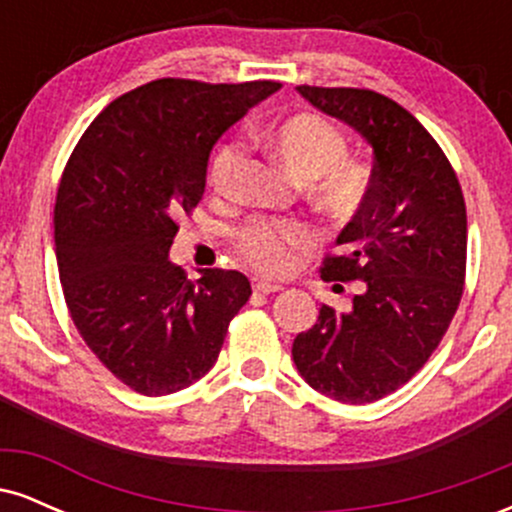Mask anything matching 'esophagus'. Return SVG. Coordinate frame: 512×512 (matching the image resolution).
I'll return each mask as SVG.
<instances>
[{
    "instance_id": "1",
    "label": "esophagus",
    "mask_w": 512,
    "mask_h": 512,
    "mask_svg": "<svg viewBox=\"0 0 512 512\" xmlns=\"http://www.w3.org/2000/svg\"><path fill=\"white\" fill-rule=\"evenodd\" d=\"M276 291H281L279 284H272V281L267 279L255 281V293H260V296H269V293H276Z\"/></svg>"
}]
</instances>
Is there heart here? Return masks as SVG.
Returning a JSON list of instances; mask_svg holds the SVG:
<instances>
[{"label":"heart","mask_w":512,"mask_h":512,"mask_svg":"<svg viewBox=\"0 0 512 512\" xmlns=\"http://www.w3.org/2000/svg\"><path fill=\"white\" fill-rule=\"evenodd\" d=\"M262 142L276 161L298 180L310 185V195L327 214L349 219L366 202L370 192V168L346 156V137L320 115H293L262 134ZM243 163V146L228 142L219 146L209 166V182L219 195L228 192L233 175ZM310 240L301 223L257 221L243 228L238 248L257 269L279 274L289 267L293 250Z\"/></svg>","instance_id":"1"}]
</instances>
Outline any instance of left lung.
Returning a JSON list of instances; mask_svg holds the SVG:
<instances>
[{
	"label": "left lung",
	"instance_id": "left-lung-1",
	"mask_svg": "<svg viewBox=\"0 0 512 512\" xmlns=\"http://www.w3.org/2000/svg\"><path fill=\"white\" fill-rule=\"evenodd\" d=\"M298 93L354 129L375 166L366 202L337 236L342 255L320 269L325 281L356 279L358 293L349 310L320 305L291 356L325 397L375 402L424 366L460 305L467 209L448 158L402 105L363 88L298 86Z\"/></svg>",
	"mask_w": 512,
	"mask_h": 512
}]
</instances>
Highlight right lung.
<instances>
[{
	"instance_id": "1",
	"label": "right lung",
	"mask_w": 512,
	"mask_h": 512,
	"mask_svg": "<svg viewBox=\"0 0 512 512\" xmlns=\"http://www.w3.org/2000/svg\"><path fill=\"white\" fill-rule=\"evenodd\" d=\"M274 81L158 79L103 110L76 144L55 204V255L88 349L132 390L173 395L207 375L248 276L168 260L175 219L197 207L214 144L279 91Z\"/></svg>"
}]
</instances>
